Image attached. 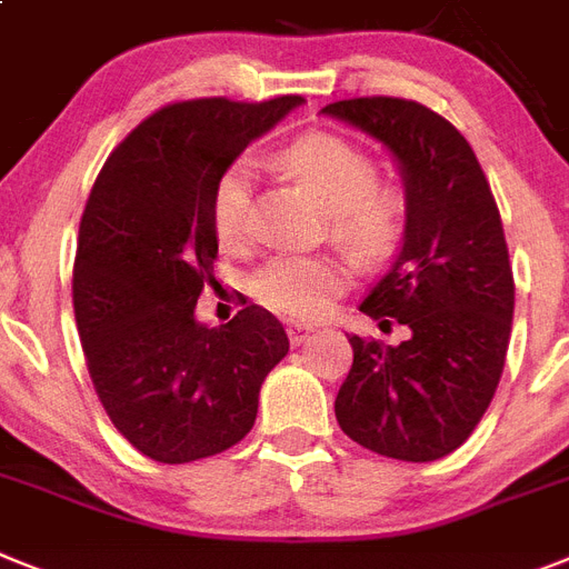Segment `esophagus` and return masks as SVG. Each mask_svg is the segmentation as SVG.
Wrapping results in <instances>:
<instances>
[{
  "label": "esophagus",
  "mask_w": 569,
  "mask_h": 569,
  "mask_svg": "<svg viewBox=\"0 0 569 569\" xmlns=\"http://www.w3.org/2000/svg\"><path fill=\"white\" fill-rule=\"evenodd\" d=\"M312 332H315V329L309 327V323H289V327H286V336H289V341H292L295 347L307 341V338L312 336Z\"/></svg>",
  "instance_id": "esophagus-1"
}]
</instances>
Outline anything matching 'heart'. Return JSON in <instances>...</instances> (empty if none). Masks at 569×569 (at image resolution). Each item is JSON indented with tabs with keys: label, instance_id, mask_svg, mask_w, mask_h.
I'll list each match as a JSON object with an SVG mask.
<instances>
[{
	"label": "heart",
	"instance_id": "1",
	"mask_svg": "<svg viewBox=\"0 0 569 569\" xmlns=\"http://www.w3.org/2000/svg\"><path fill=\"white\" fill-rule=\"evenodd\" d=\"M277 164L309 190L329 213V231L356 260L388 254L405 226V193L376 179V161L329 132H309L277 152ZM254 170L233 161L213 190V231L222 248H242L251 226ZM347 286V269L323 254H277L251 280L262 307L289 318H321Z\"/></svg>",
	"mask_w": 569,
	"mask_h": 569
}]
</instances>
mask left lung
<instances>
[{"mask_svg":"<svg viewBox=\"0 0 569 569\" xmlns=\"http://www.w3.org/2000/svg\"><path fill=\"white\" fill-rule=\"evenodd\" d=\"M321 112L393 152L408 204L402 246L361 312L410 336L396 347L350 336L338 425L381 457L439 460L471 437L503 373L515 280L498 202L469 141L417 100L352 98Z\"/></svg>","mask_w":569,"mask_h":569,"instance_id":"1","label":"left lung"}]
</instances>
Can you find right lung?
<instances>
[{
	"mask_svg": "<svg viewBox=\"0 0 569 569\" xmlns=\"http://www.w3.org/2000/svg\"><path fill=\"white\" fill-rule=\"evenodd\" d=\"M300 94L237 103L181 100L114 147L80 219L71 277L86 367L112 425L156 462H193L237 446L260 388L289 352L283 323L246 307L222 327L196 321L217 283L213 190Z\"/></svg>",
	"mask_w": 569,
	"mask_h": 569,
	"instance_id": "right-lung-1",
	"label": "right lung"
}]
</instances>
